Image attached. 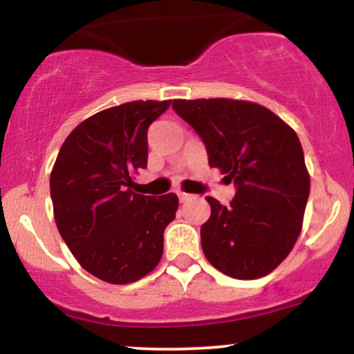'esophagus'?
I'll return each instance as SVG.
<instances>
[{
	"mask_svg": "<svg viewBox=\"0 0 354 354\" xmlns=\"http://www.w3.org/2000/svg\"><path fill=\"white\" fill-rule=\"evenodd\" d=\"M178 198H180L181 203H186L188 200H191V194L183 193V191H180V193H178Z\"/></svg>",
	"mask_w": 354,
	"mask_h": 354,
	"instance_id": "esophagus-1",
	"label": "esophagus"
}]
</instances>
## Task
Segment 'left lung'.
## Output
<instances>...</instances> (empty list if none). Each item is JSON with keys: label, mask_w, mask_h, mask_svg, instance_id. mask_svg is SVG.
I'll return each instance as SVG.
<instances>
[{"label": "left lung", "mask_w": 354, "mask_h": 354, "mask_svg": "<svg viewBox=\"0 0 354 354\" xmlns=\"http://www.w3.org/2000/svg\"><path fill=\"white\" fill-rule=\"evenodd\" d=\"M201 136L211 168L236 185L230 206L208 196L201 226L206 259L236 279L270 274L293 250L310 196L299 138L273 111L245 100H174Z\"/></svg>", "instance_id": "left-lung-1"}]
</instances>
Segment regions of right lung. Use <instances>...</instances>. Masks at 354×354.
Segmentation results:
<instances>
[{"instance_id": "add662e5", "label": "right lung", "mask_w": 354, "mask_h": 354, "mask_svg": "<svg viewBox=\"0 0 354 354\" xmlns=\"http://www.w3.org/2000/svg\"><path fill=\"white\" fill-rule=\"evenodd\" d=\"M169 103L129 101L86 118L64 140L51 169L61 238L88 273L106 283H135L163 256L178 196H145L131 185L148 161L149 124Z\"/></svg>"}]
</instances>
